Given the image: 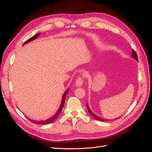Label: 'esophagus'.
Returning <instances> with one entry per match:
<instances>
[{
	"label": "esophagus",
	"mask_w": 152,
	"mask_h": 152,
	"mask_svg": "<svg viewBox=\"0 0 152 152\" xmlns=\"http://www.w3.org/2000/svg\"><path fill=\"white\" fill-rule=\"evenodd\" d=\"M84 83V79L83 78H82V77H79L77 78V79H76V81H75V84L77 86H79V87H80L81 86H82V84H83Z\"/></svg>",
	"instance_id": "esophagus-1"
}]
</instances>
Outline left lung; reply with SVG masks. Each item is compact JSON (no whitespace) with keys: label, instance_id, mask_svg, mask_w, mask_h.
<instances>
[{"label":"left lung","instance_id":"1","mask_svg":"<svg viewBox=\"0 0 152 152\" xmlns=\"http://www.w3.org/2000/svg\"><path fill=\"white\" fill-rule=\"evenodd\" d=\"M132 58H134L136 60H137V61H138V58H137V54H136V53L135 52V50L133 49L132 50ZM87 104V110H88V112H89V113L92 116H93L96 120H98V121H108V120H107V119H103V118H100V117H98V116H96V115H95L91 111V110L89 109V107L88 106H87V104Z\"/></svg>","mask_w":152,"mask_h":152}]
</instances>
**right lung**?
<instances>
[{"mask_svg":"<svg viewBox=\"0 0 152 152\" xmlns=\"http://www.w3.org/2000/svg\"><path fill=\"white\" fill-rule=\"evenodd\" d=\"M40 34V33H39V34H37V35H34V36H33V37H31V38H30L29 39H28V40H27L26 41H25V43L23 44V45H24V44H26V43L29 42H30V41H31V40H33L35 39L37 37H38L39 35ZM68 89H67V90L65 91V94H63L61 106H60V107H59V110H58V112H57L56 114H55V115H54L53 117L50 118H49V119H48V120H47V121H31V120H30V121H31V122H33V123H34V124H50V123H51L53 121H54L55 120V119H56V118L58 117V115H59V114H60V113H61V110H62L63 107V105H64V104H65V98H66V94L68 93Z\"/></svg>","mask_w":152,"mask_h":152,"instance_id":"add662e5","label":"right lung"}]
</instances>
